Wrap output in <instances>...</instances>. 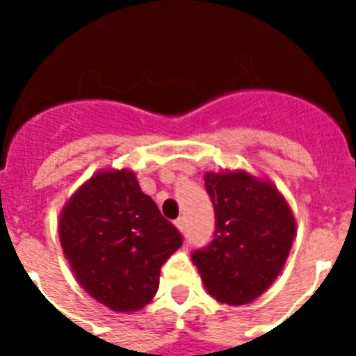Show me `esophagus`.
Wrapping results in <instances>:
<instances>
[{"label":"esophagus","mask_w":356,"mask_h":356,"mask_svg":"<svg viewBox=\"0 0 356 356\" xmlns=\"http://www.w3.org/2000/svg\"><path fill=\"white\" fill-rule=\"evenodd\" d=\"M175 227L179 229V233H184V218H177L175 220Z\"/></svg>","instance_id":"34e87169"}]
</instances>
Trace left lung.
I'll return each instance as SVG.
<instances>
[{"mask_svg": "<svg viewBox=\"0 0 356 356\" xmlns=\"http://www.w3.org/2000/svg\"><path fill=\"white\" fill-rule=\"evenodd\" d=\"M207 192L216 214V233L192 262L212 298L248 305L281 273L296 236L292 209L268 179L243 170L207 172Z\"/></svg>", "mask_w": 356, "mask_h": 356, "instance_id": "8db88e82", "label": "left lung"}]
</instances>
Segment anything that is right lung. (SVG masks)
<instances>
[{"label": "right lung", "mask_w": 356, "mask_h": 356, "mask_svg": "<svg viewBox=\"0 0 356 356\" xmlns=\"http://www.w3.org/2000/svg\"><path fill=\"white\" fill-rule=\"evenodd\" d=\"M58 238L75 279L114 312L144 309L183 236L131 170H99L60 211Z\"/></svg>", "instance_id": "add662e5"}]
</instances>
